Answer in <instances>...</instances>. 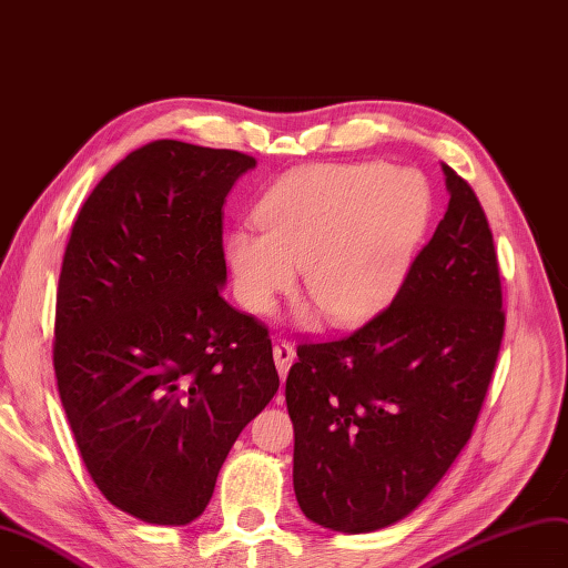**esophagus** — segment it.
I'll list each match as a JSON object with an SVG mask.
<instances>
[{"label":"esophagus","mask_w":568,"mask_h":568,"mask_svg":"<svg viewBox=\"0 0 568 568\" xmlns=\"http://www.w3.org/2000/svg\"><path fill=\"white\" fill-rule=\"evenodd\" d=\"M273 359H275V367H278L281 376L285 379V374H287L290 365H293V359H295V347L290 343H278L273 347Z\"/></svg>","instance_id":"obj_1"}]
</instances>
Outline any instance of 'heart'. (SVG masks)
Listing matches in <instances>:
<instances>
[{"label":"heart","mask_w":568,"mask_h":568,"mask_svg":"<svg viewBox=\"0 0 568 568\" xmlns=\"http://www.w3.org/2000/svg\"><path fill=\"white\" fill-rule=\"evenodd\" d=\"M432 211L425 178L384 163L310 165L287 174L256 206L258 230L225 240L235 297L271 314L295 287L333 326L369 322L394 300Z\"/></svg>","instance_id":"obj_1"}]
</instances>
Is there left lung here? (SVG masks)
<instances>
[{
	"mask_svg": "<svg viewBox=\"0 0 568 568\" xmlns=\"http://www.w3.org/2000/svg\"><path fill=\"white\" fill-rule=\"evenodd\" d=\"M448 209L394 302L347 338L304 343L285 382L297 504L374 532L413 514L468 444L504 338L491 230L444 165Z\"/></svg>",
	"mask_w": 568,
	"mask_h": 568,
	"instance_id": "obj_1",
	"label": "left lung"
}]
</instances>
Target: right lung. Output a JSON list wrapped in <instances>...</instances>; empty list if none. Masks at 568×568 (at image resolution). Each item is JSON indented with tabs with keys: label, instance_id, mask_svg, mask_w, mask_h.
I'll list each match as a JSON object with an SVG mask.
<instances>
[{
	"label": "right lung",
	"instance_id": "right-lung-1",
	"mask_svg": "<svg viewBox=\"0 0 568 568\" xmlns=\"http://www.w3.org/2000/svg\"><path fill=\"white\" fill-rule=\"evenodd\" d=\"M252 155L153 141L85 199L62 261L54 374L105 499L153 526L203 514L278 390L268 328L223 300V203Z\"/></svg>",
	"mask_w": 568,
	"mask_h": 568
}]
</instances>
